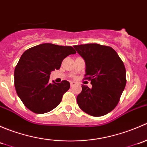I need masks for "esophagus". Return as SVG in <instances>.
I'll list each match as a JSON object with an SVG mask.
<instances>
[{"label":"esophagus","instance_id":"obj_1","mask_svg":"<svg viewBox=\"0 0 147 147\" xmlns=\"http://www.w3.org/2000/svg\"><path fill=\"white\" fill-rule=\"evenodd\" d=\"M75 84H76V82H74V81H72V82H70V85H71V87H73V86H75Z\"/></svg>","mask_w":147,"mask_h":147}]
</instances>
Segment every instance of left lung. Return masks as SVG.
<instances>
[{
    "mask_svg": "<svg viewBox=\"0 0 147 147\" xmlns=\"http://www.w3.org/2000/svg\"><path fill=\"white\" fill-rule=\"evenodd\" d=\"M85 62V79L92 88L82 85L77 97L80 108L88 115L101 117L117 105L125 87L126 69L117 52L109 46L97 43L75 45Z\"/></svg>",
    "mask_w": 147,
    "mask_h": 147,
    "instance_id": "obj_1",
    "label": "left lung"
}]
</instances>
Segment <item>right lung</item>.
Returning <instances> with one entry per match:
<instances>
[{
	"instance_id": "obj_1",
	"label": "right lung",
	"mask_w": 147,
	"mask_h": 147,
	"mask_svg": "<svg viewBox=\"0 0 147 147\" xmlns=\"http://www.w3.org/2000/svg\"><path fill=\"white\" fill-rule=\"evenodd\" d=\"M76 53L71 46L40 44L25 51L15 68L16 92L25 106L37 114L53 110L70 87L68 81L50 83L52 71L59 69L63 59Z\"/></svg>"
}]
</instances>
